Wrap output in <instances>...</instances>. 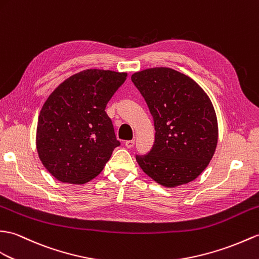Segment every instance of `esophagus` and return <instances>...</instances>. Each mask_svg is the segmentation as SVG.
<instances>
[{
  "label": "esophagus",
  "mask_w": 259,
  "mask_h": 259,
  "mask_svg": "<svg viewBox=\"0 0 259 259\" xmlns=\"http://www.w3.org/2000/svg\"><path fill=\"white\" fill-rule=\"evenodd\" d=\"M124 144H125V147L130 149L135 146V140H127L124 142Z\"/></svg>",
  "instance_id": "esophagus-1"
}]
</instances>
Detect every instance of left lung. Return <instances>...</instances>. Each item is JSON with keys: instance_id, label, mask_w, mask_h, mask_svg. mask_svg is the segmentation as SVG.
Instances as JSON below:
<instances>
[{"instance_id": "left-lung-1", "label": "left lung", "mask_w": 259, "mask_h": 259, "mask_svg": "<svg viewBox=\"0 0 259 259\" xmlns=\"http://www.w3.org/2000/svg\"><path fill=\"white\" fill-rule=\"evenodd\" d=\"M131 80L146 100L155 129L152 149L136 155L137 162L166 188L193 181L218 144V119L208 96L192 78L167 67L138 71Z\"/></svg>"}]
</instances>
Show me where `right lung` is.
I'll use <instances>...</instances> for the list:
<instances>
[{
	"label": "right lung",
	"instance_id": "obj_1",
	"mask_svg": "<svg viewBox=\"0 0 259 259\" xmlns=\"http://www.w3.org/2000/svg\"><path fill=\"white\" fill-rule=\"evenodd\" d=\"M125 79L127 73L82 70L63 81L45 101L36 147L41 163L58 181H90L120 146L105 109Z\"/></svg>",
	"mask_w": 259,
	"mask_h": 259
}]
</instances>
